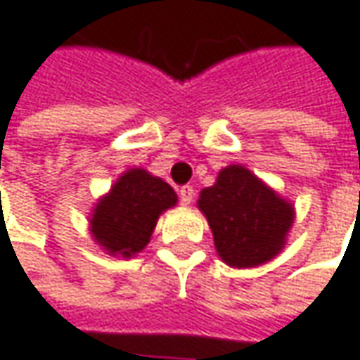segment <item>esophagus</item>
<instances>
[{
    "mask_svg": "<svg viewBox=\"0 0 360 360\" xmlns=\"http://www.w3.org/2000/svg\"><path fill=\"white\" fill-rule=\"evenodd\" d=\"M179 199H181V205H191L193 203V199H195V191H193V187L191 185H185V187H181L179 189Z\"/></svg>",
    "mask_w": 360,
    "mask_h": 360,
    "instance_id": "1",
    "label": "esophagus"
}]
</instances>
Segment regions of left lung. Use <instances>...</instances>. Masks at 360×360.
Wrapping results in <instances>:
<instances>
[{"label": "left lung", "instance_id": "1", "mask_svg": "<svg viewBox=\"0 0 360 360\" xmlns=\"http://www.w3.org/2000/svg\"><path fill=\"white\" fill-rule=\"evenodd\" d=\"M197 207L213 233L215 252L231 268H256L274 259L286 245L296 211L288 199L243 165H227Z\"/></svg>", "mask_w": 360, "mask_h": 360}]
</instances>
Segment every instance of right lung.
Segmentation results:
<instances>
[{"instance_id": "add662e5", "label": "right lung", "mask_w": 360, "mask_h": 360, "mask_svg": "<svg viewBox=\"0 0 360 360\" xmlns=\"http://www.w3.org/2000/svg\"><path fill=\"white\" fill-rule=\"evenodd\" d=\"M177 205V193L161 177L133 167L118 175L94 203L88 231L112 258H134L150 242L163 211Z\"/></svg>"}]
</instances>
